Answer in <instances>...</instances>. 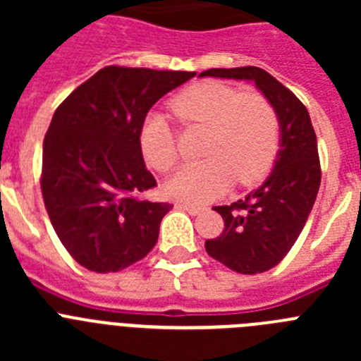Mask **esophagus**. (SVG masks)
<instances>
[{
    "label": "esophagus",
    "instance_id": "34e87169",
    "mask_svg": "<svg viewBox=\"0 0 361 361\" xmlns=\"http://www.w3.org/2000/svg\"><path fill=\"white\" fill-rule=\"evenodd\" d=\"M178 209H184V212H188L190 215H199V213L204 212L202 206H195V204H188V202H177L175 204Z\"/></svg>",
    "mask_w": 361,
    "mask_h": 361
}]
</instances>
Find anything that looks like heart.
Here are the masks:
<instances>
[{"instance_id": "1", "label": "heart", "mask_w": 361, "mask_h": 361, "mask_svg": "<svg viewBox=\"0 0 361 361\" xmlns=\"http://www.w3.org/2000/svg\"><path fill=\"white\" fill-rule=\"evenodd\" d=\"M171 108L184 123L208 126L202 161L188 162L166 183L171 197L188 202H208L222 195L231 183L250 186L275 162L280 146V119L267 97L242 94L233 86L206 81L183 90ZM146 162L168 171L177 162L175 133L161 114H149L141 130Z\"/></svg>"}]
</instances>
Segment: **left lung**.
<instances>
[{"mask_svg": "<svg viewBox=\"0 0 361 361\" xmlns=\"http://www.w3.org/2000/svg\"><path fill=\"white\" fill-rule=\"evenodd\" d=\"M208 75L255 82L280 119V149L273 171L244 200L213 208L224 219V231L206 240L209 257L242 275H257L289 253L307 222L322 180L317 133L307 108L266 70L240 66L200 73V78Z\"/></svg>", "mask_w": 361, "mask_h": 361, "instance_id": "obj_1", "label": "left lung"}]
</instances>
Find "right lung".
Wrapping results in <instances>:
<instances>
[{"label": "right lung", "mask_w": 361, "mask_h": 361, "mask_svg": "<svg viewBox=\"0 0 361 361\" xmlns=\"http://www.w3.org/2000/svg\"><path fill=\"white\" fill-rule=\"evenodd\" d=\"M193 75L106 66L54 114L43 141L41 191L57 237L86 269L116 273L157 244L171 204L139 199L157 186L142 159L141 130L149 108Z\"/></svg>", "instance_id": "obj_1"}]
</instances>
